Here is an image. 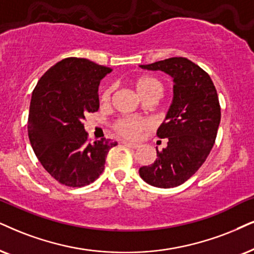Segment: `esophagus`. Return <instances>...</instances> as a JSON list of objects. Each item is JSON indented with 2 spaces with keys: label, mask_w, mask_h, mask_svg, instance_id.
I'll use <instances>...</instances> for the list:
<instances>
[{
  "label": "esophagus",
  "mask_w": 254,
  "mask_h": 254,
  "mask_svg": "<svg viewBox=\"0 0 254 254\" xmlns=\"http://www.w3.org/2000/svg\"><path fill=\"white\" fill-rule=\"evenodd\" d=\"M122 144H124V145H127V146L131 147V149H138V147H139V145H138L137 143H131V142H127V140H123V142H122Z\"/></svg>",
  "instance_id": "1"
}]
</instances>
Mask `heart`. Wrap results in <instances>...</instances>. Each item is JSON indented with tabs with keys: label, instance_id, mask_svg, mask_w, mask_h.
<instances>
[{
	"label": "heart",
	"instance_id": "1",
	"mask_svg": "<svg viewBox=\"0 0 254 254\" xmlns=\"http://www.w3.org/2000/svg\"><path fill=\"white\" fill-rule=\"evenodd\" d=\"M134 89L140 97H145L150 94H160L163 90L162 83L152 76H140L134 81ZM111 89H105L102 94V101L108 102L110 99ZM149 127V123L143 120H133V118H123L115 124V129L123 136L127 138H136L139 132Z\"/></svg>",
	"mask_w": 254,
	"mask_h": 254
}]
</instances>
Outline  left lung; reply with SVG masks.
Wrapping results in <instances>:
<instances>
[{
	"label": "left lung",
	"mask_w": 254,
	"mask_h": 254,
	"mask_svg": "<svg viewBox=\"0 0 254 254\" xmlns=\"http://www.w3.org/2000/svg\"><path fill=\"white\" fill-rule=\"evenodd\" d=\"M142 69L163 71L173 79V98L157 130L168 146L157 150L155 163L139 169L147 184L170 189L192 177L212 150L220 123V105L211 77L185 57H172Z\"/></svg>",
	"instance_id": "8db88e82"
}]
</instances>
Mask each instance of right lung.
<instances>
[{
	"instance_id": "add662e5",
	"label": "right lung",
	"mask_w": 254,
	"mask_h": 254,
	"mask_svg": "<svg viewBox=\"0 0 254 254\" xmlns=\"http://www.w3.org/2000/svg\"><path fill=\"white\" fill-rule=\"evenodd\" d=\"M112 69L69 57L51 66L33 91L28 134L35 155L51 177L70 188L95 182L117 142L88 143L83 122L99 108L98 86Z\"/></svg>"
}]
</instances>
